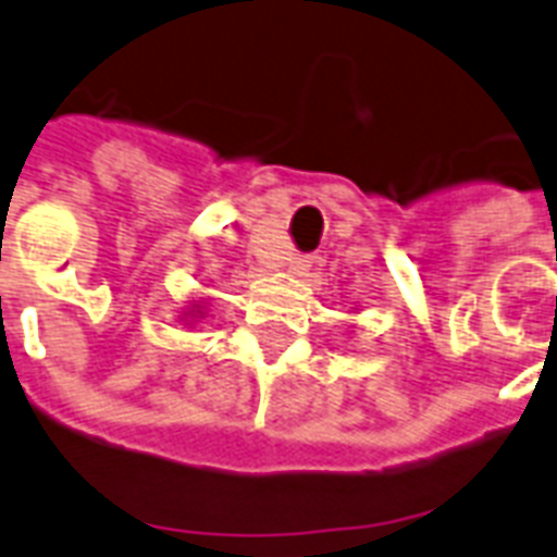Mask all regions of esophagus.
<instances>
[{"instance_id":"34e87169","label":"esophagus","mask_w":557,"mask_h":557,"mask_svg":"<svg viewBox=\"0 0 557 557\" xmlns=\"http://www.w3.org/2000/svg\"><path fill=\"white\" fill-rule=\"evenodd\" d=\"M286 265L292 274H304V271L309 269V257H304V253H292Z\"/></svg>"}]
</instances>
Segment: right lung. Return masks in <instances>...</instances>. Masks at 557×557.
Returning <instances> with one entry per match:
<instances>
[{"label": "right lung", "mask_w": 557, "mask_h": 557, "mask_svg": "<svg viewBox=\"0 0 557 557\" xmlns=\"http://www.w3.org/2000/svg\"><path fill=\"white\" fill-rule=\"evenodd\" d=\"M198 318H203V309L201 304H193V307L184 312V321H198Z\"/></svg>", "instance_id": "obj_1"}]
</instances>
